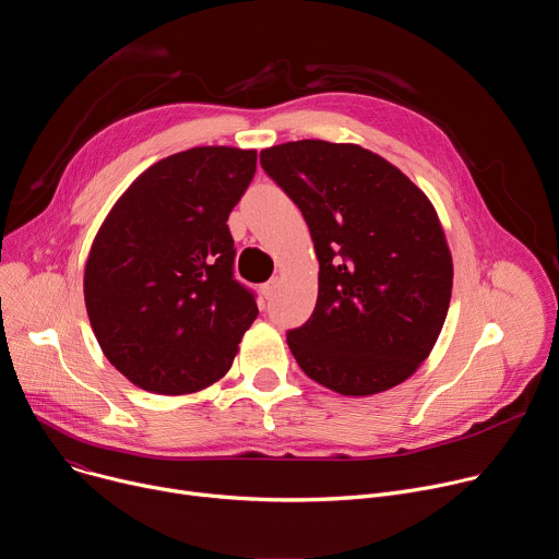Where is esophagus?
<instances>
[{
	"label": "esophagus",
	"mask_w": 559,
	"mask_h": 559,
	"mask_svg": "<svg viewBox=\"0 0 559 559\" xmlns=\"http://www.w3.org/2000/svg\"><path fill=\"white\" fill-rule=\"evenodd\" d=\"M276 287H278V278H272V281H267L261 289H263V296L265 298H270L274 292H276Z\"/></svg>",
	"instance_id": "34e87169"
}]
</instances>
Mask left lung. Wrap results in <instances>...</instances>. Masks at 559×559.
<instances>
[{"label":"left lung","instance_id":"1","mask_svg":"<svg viewBox=\"0 0 559 559\" xmlns=\"http://www.w3.org/2000/svg\"><path fill=\"white\" fill-rule=\"evenodd\" d=\"M261 166L302 212L318 259L313 313L287 334L296 362L343 395L405 382L431 354L453 287L433 203L356 143L289 141L261 150Z\"/></svg>","mask_w":559,"mask_h":559}]
</instances>
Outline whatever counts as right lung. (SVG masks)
Returning <instances> with one entry per match:
<instances>
[{"mask_svg":"<svg viewBox=\"0 0 559 559\" xmlns=\"http://www.w3.org/2000/svg\"><path fill=\"white\" fill-rule=\"evenodd\" d=\"M257 150L199 145L141 173L104 218L84 298L104 356L132 384L183 395L221 380L259 316L234 281L227 216Z\"/></svg>","mask_w":559,"mask_h":559,"instance_id":"add662e5","label":"right lung"}]
</instances>
